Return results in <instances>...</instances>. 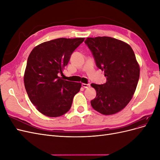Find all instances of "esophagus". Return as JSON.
I'll list each match as a JSON object with an SVG mask.
<instances>
[{
	"label": "esophagus",
	"mask_w": 160,
	"mask_h": 160,
	"mask_svg": "<svg viewBox=\"0 0 160 160\" xmlns=\"http://www.w3.org/2000/svg\"><path fill=\"white\" fill-rule=\"evenodd\" d=\"M90 84L89 83H88V84H85V83H83L82 84V87H83V88H90Z\"/></svg>",
	"instance_id": "1"
}]
</instances>
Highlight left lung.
Masks as SVG:
<instances>
[{
  "label": "left lung",
  "instance_id": "8db88e82",
  "mask_svg": "<svg viewBox=\"0 0 160 160\" xmlns=\"http://www.w3.org/2000/svg\"><path fill=\"white\" fill-rule=\"evenodd\" d=\"M96 65L107 77L102 85L91 83L96 91L91 105L103 115L117 113L132 99L139 78V65L128 43L109 37L87 38L85 41Z\"/></svg>",
  "mask_w": 160,
  "mask_h": 160
}]
</instances>
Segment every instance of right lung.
Returning <instances> with one entry per match:
<instances>
[{"mask_svg": "<svg viewBox=\"0 0 160 160\" xmlns=\"http://www.w3.org/2000/svg\"><path fill=\"white\" fill-rule=\"evenodd\" d=\"M85 38H59L35 47L28 57L24 75L25 89L31 103L42 114L59 117L66 113L81 83L62 79L71 55Z\"/></svg>", "mask_w": 160, "mask_h": 160, "instance_id": "obj_1", "label": "right lung"}]
</instances>
